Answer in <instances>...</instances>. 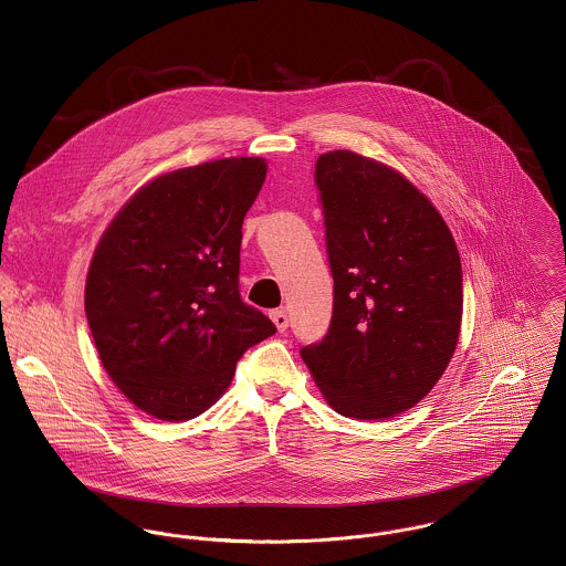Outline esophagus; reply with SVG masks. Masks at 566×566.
Instances as JSON below:
<instances>
[{"label": "esophagus", "mask_w": 566, "mask_h": 566, "mask_svg": "<svg viewBox=\"0 0 566 566\" xmlns=\"http://www.w3.org/2000/svg\"><path fill=\"white\" fill-rule=\"evenodd\" d=\"M270 318H272V323L276 324L279 331H285L287 324H290V318H287L285 310H274V312H270Z\"/></svg>", "instance_id": "esophagus-1"}]
</instances>
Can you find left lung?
<instances>
[{
    "label": "left lung",
    "mask_w": 566,
    "mask_h": 566,
    "mask_svg": "<svg viewBox=\"0 0 566 566\" xmlns=\"http://www.w3.org/2000/svg\"><path fill=\"white\" fill-rule=\"evenodd\" d=\"M333 274L323 342L303 346L326 403L386 420L447 370L462 324V263L436 207L403 174L350 150L316 161Z\"/></svg>",
    "instance_id": "8db88e82"
}]
</instances>
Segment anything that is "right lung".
Wrapping results in <instances>:
<instances>
[{"label":"right lung","mask_w":566,"mask_h":566,"mask_svg":"<svg viewBox=\"0 0 566 566\" xmlns=\"http://www.w3.org/2000/svg\"><path fill=\"white\" fill-rule=\"evenodd\" d=\"M268 165L233 157L144 185L97 243L88 328L113 384L159 420H189L231 386L276 326L240 296L242 224Z\"/></svg>","instance_id":"add662e5"}]
</instances>
